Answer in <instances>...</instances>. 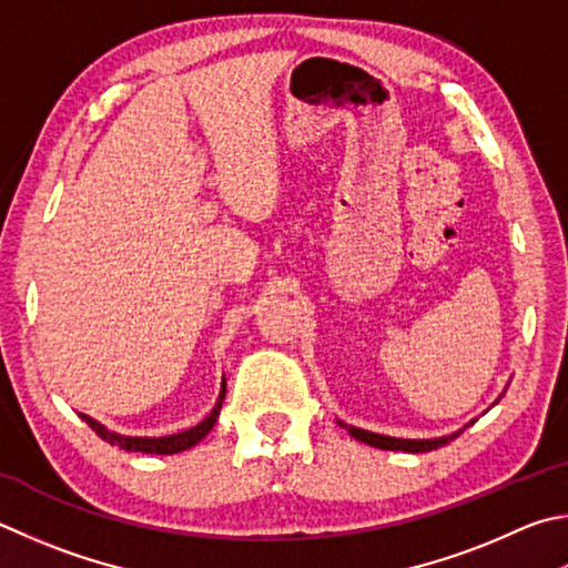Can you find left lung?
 I'll return each mask as SVG.
<instances>
[{"label":"left lung","instance_id":"left-lung-1","mask_svg":"<svg viewBox=\"0 0 568 568\" xmlns=\"http://www.w3.org/2000/svg\"><path fill=\"white\" fill-rule=\"evenodd\" d=\"M339 427H347L349 435L355 439L365 442L369 447H379V449H392V452H429V449H437V447H445L447 442H452L455 437H459V432L449 437H439V439H395V437H385V435H375V432H367V429H357V427H349L345 422H339Z\"/></svg>","mask_w":568,"mask_h":568}]
</instances>
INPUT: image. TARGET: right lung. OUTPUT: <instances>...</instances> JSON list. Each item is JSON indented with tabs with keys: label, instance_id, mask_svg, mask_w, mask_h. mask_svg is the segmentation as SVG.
<instances>
[{
	"label": "right lung",
	"instance_id": "1",
	"mask_svg": "<svg viewBox=\"0 0 568 568\" xmlns=\"http://www.w3.org/2000/svg\"><path fill=\"white\" fill-rule=\"evenodd\" d=\"M223 397H225V379L221 385V395H219V402H215V407L211 409V415L205 417L201 425H195L193 429H185V432H179V435H171V437H121L116 435V432H109L106 427H101L97 419H91L87 415H81V419L87 422V425L97 432V435L109 442V445L113 447H121L126 452H143V455H176V452H183V449H191L193 445H199V442L209 435V432L213 429L215 419H219V412H221V405H223Z\"/></svg>",
	"mask_w": 568,
	"mask_h": 568
}]
</instances>
